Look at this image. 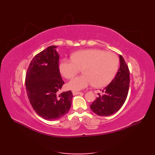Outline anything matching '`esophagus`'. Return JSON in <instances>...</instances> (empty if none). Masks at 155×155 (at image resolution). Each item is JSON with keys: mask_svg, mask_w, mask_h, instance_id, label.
<instances>
[{"mask_svg": "<svg viewBox=\"0 0 155 155\" xmlns=\"http://www.w3.org/2000/svg\"><path fill=\"white\" fill-rule=\"evenodd\" d=\"M81 93H82L81 92H78V91H73L72 92L73 95H78V94H81Z\"/></svg>", "mask_w": 155, "mask_h": 155, "instance_id": "34e87169", "label": "esophagus"}]
</instances>
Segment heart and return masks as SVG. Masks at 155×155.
Wrapping results in <instances>:
<instances>
[{
	"instance_id": "heart-1",
	"label": "heart",
	"mask_w": 155,
	"mask_h": 155,
	"mask_svg": "<svg viewBox=\"0 0 155 155\" xmlns=\"http://www.w3.org/2000/svg\"><path fill=\"white\" fill-rule=\"evenodd\" d=\"M72 59H64L59 65L60 72L67 79L72 78L83 69V75L70 80L67 85L70 90L80 91L93 85L103 87L115 77L119 67V59L115 54L99 49L79 51Z\"/></svg>"
}]
</instances>
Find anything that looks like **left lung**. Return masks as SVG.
I'll use <instances>...</instances> for the list:
<instances>
[{
    "label": "left lung",
    "mask_w": 155,
    "mask_h": 155,
    "mask_svg": "<svg viewBox=\"0 0 155 155\" xmlns=\"http://www.w3.org/2000/svg\"><path fill=\"white\" fill-rule=\"evenodd\" d=\"M120 67L115 78L102 90V94H98L96 100L90 105L95 114L108 116L118 111L127 97L130 77L129 70L124 58L120 55Z\"/></svg>",
    "instance_id": "8db88e82"
}]
</instances>
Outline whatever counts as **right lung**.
<instances>
[{
    "mask_svg": "<svg viewBox=\"0 0 155 155\" xmlns=\"http://www.w3.org/2000/svg\"><path fill=\"white\" fill-rule=\"evenodd\" d=\"M50 46L37 54L30 62L26 75L28 97L36 113L45 120H57L70 109L71 91H59L64 82L59 68V55Z\"/></svg>",
    "mask_w": 155,
    "mask_h": 155,
    "instance_id": "right-lung-1",
    "label": "right lung"
}]
</instances>
